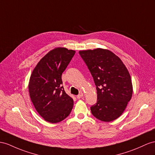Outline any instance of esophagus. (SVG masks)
Instances as JSON below:
<instances>
[{
  "instance_id": "obj_1",
  "label": "esophagus",
  "mask_w": 155,
  "mask_h": 155,
  "mask_svg": "<svg viewBox=\"0 0 155 155\" xmlns=\"http://www.w3.org/2000/svg\"><path fill=\"white\" fill-rule=\"evenodd\" d=\"M82 96H83V93L82 92H80V93L78 94V95H77V97L78 99H81Z\"/></svg>"
}]
</instances>
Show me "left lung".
I'll return each instance as SVG.
<instances>
[{
    "label": "left lung",
    "mask_w": 155,
    "mask_h": 155,
    "mask_svg": "<svg viewBox=\"0 0 155 155\" xmlns=\"http://www.w3.org/2000/svg\"><path fill=\"white\" fill-rule=\"evenodd\" d=\"M96 86L97 103L90 107L100 120L110 122L124 111L132 96L130 74L121 59L103 48L79 51Z\"/></svg>",
    "instance_id": "8db88e82"
}]
</instances>
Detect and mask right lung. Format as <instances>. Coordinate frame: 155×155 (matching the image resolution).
<instances>
[{"instance_id": "right-lung-1", "label": "right lung", "mask_w": 155, "mask_h": 155, "mask_svg": "<svg viewBox=\"0 0 155 155\" xmlns=\"http://www.w3.org/2000/svg\"><path fill=\"white\" fill-rule=\"evenodd\" d=\"M75 51L58 47L47 53L33 69L29 82V92L35 109L45 120L58 123L69 115L73 100L63 87L61 74Z\"/></svg>"}]
</instances>
